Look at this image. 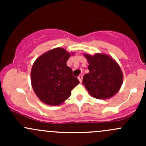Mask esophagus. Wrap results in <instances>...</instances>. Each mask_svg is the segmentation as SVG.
I'll return each mask as SVG.
<instances>
[{
    "label": "esophagus",
    "instance_id": "obj_1",
    "mask_svg": "<svg viewBox=\"0 0 146 146\" xmlns=\"http://www.w3.org/2000/svg\"><path fill=\"white\" fill-rule=\"evenodd\" d=\"M78 78L79 81L81 82L82 81V75H80V76H79L78 77Z\"/></svg>",
    "mask_w": 146,
    "mask_h": 146
}]
</instances>
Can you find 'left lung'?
<instances>
[{"mask_svg": "<svg viewBox=\"0 0 146 146\" xmlns=\"http://www.w3.org/2000/svg\"><path fill=\"white\" fill-rule=\"evenodd\" d=\"M90 72L83 76L82 84L89 93L97 99H107L120 89L123 75L119 65L105 54H85Z\"/></svg>", "mask_w": 146, "mask_h": 146, "instance_id": "1", "label": "left lung"}]
</instances>
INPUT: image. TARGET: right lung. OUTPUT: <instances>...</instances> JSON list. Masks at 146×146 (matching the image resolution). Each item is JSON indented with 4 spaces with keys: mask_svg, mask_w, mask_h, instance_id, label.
Returning a JSON list of instances; mask_svg holds the SVG:
<instances>
[{
    "mask_svg": "<svg viewBox=\"0 0 146 146\" xmlns=\"http://www.w3.org/2000/svg\"><path fill=\"white\" fill-rule=\"evenodd\" d=\"M68 52L56 48L42 54L35 61L31 70V82L36 96L48 105H59L71 95L79 83L67 66Z\"/></svg>",
    "mask_w": 146,
    "mask_h": 146,
    "instance_id": "obj_1",
    "label": "right lung"
}]
</instances>
